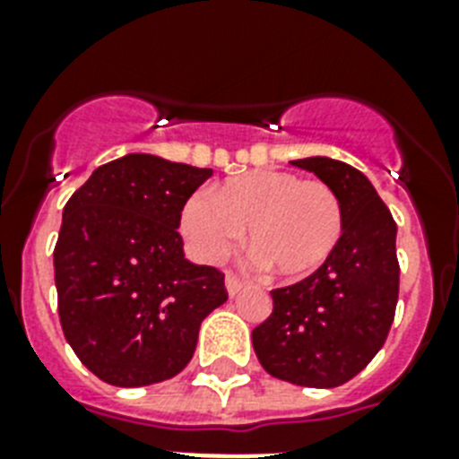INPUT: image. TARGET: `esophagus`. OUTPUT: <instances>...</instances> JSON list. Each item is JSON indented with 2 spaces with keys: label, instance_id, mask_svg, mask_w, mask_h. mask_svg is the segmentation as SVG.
I'll return each instance as SVG.
<instances>
[{
  "label": "esophagus",
  "instance_id": "34e87169",
  "mask_svg": "<svg viewBox=\"0 0 459 459\" xmlns=\"http://www.w3.org/2000/svg\"><path fill=\"white\" fill-rule=\"evenodd\" d=\"M243 288H245V281L238 279L236 273H226V290H229L230 298H233V295L240 293Z\"/></svg>",
  "mask_w": 459,
  "mask_h": 459
}]
</instances>
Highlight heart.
<instances>
[{"mask_svg": "<svg viewBox=\"0 0 459 459\" xmlns=\"http://www.w3.org/2000/svg\"><path fill=\"white\" fill-rule=\"evenodd\" d=\"M180 229L207 262L226 257L247 229L252 252L273 273L302 279L341 243L342 207L326 183L286 171H250L223 180L212 197H190Z\"/></svg>", "mask_w": 459, "mask_h": 459, "instance_id": "heart-1", "label": "heart"}]
</instances>
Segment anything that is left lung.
Returning <instances> with one entry per match:
<instances>
[{
    "label": "left lung",
    "mask_w": 459,
    "mask_h": 459,
    "mask_svg": "<svg viewBox=\"0 0 459 459\" xmlns=\"http://www.w3.org/2000/svg\"><path fill=\"white\" fill-rule=\"evenodd\" d=\"M312 171L341 200L342 236L307 279L272 290L273 312L252 331L259 364L307 388H335L384 348L398 305V226L355 166L328 157L290 161Z\"/></svg>",
    "instance_id": "left-lung-1"
}]
</instances>
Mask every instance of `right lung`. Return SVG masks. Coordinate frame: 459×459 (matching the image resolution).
<instances>
[{
	"label": "right lung",
	"instance_id": "obj_1",
	"mask_svg": "<svg viewBox=\"0 0 459 459\" xmlns=\"http://www.w3.org/2000/svg\"><path fill=\"white\" fill-rule=\"evenodd\" d=\"M212 169L126 154L64 207L54 247L59 319L95 377L138 388L186 369L200 324L229 300L223 273L187 262L180 212Z\"/></svg>",
	"mask_w": 459,
	"mask_h": 459
}]
</instances>
